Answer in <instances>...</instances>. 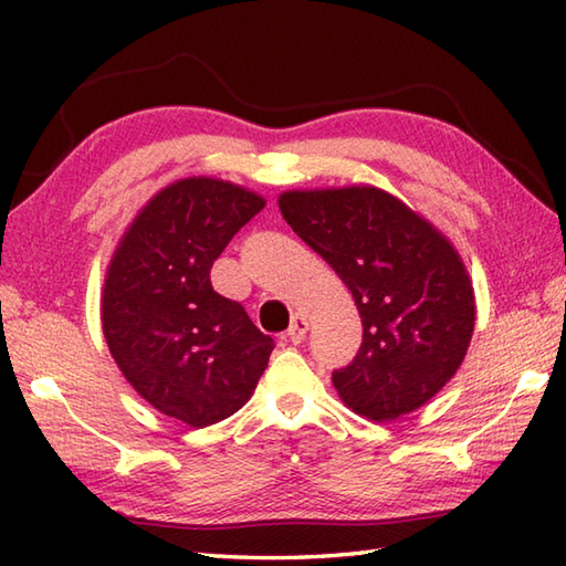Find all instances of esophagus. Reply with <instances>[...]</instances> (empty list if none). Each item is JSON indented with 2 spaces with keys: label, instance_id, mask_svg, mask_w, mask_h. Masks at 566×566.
Here are the masks:
<instances>
[{
  "label": "esophagus",
  "instance_id": "34e87169",
  "mask_svg": "<svg viewBox=\"0 0 566 566\" xmlns=\"http://www.w3.org/2000/svg\"><path fill=\"white\" fill-rule=\"evenodd\" d=\"M290 328H294V331H296V328H298V326H296V316H294V318H292V326H290Z\"/></svg>",
  "mask_w": 566,
  "mask_h": 566
}]
</instances>
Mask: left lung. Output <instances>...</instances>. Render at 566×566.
I'll return each instance as SVG.
<instances>
[{
  "label": "left lung",
  "mask_w": 566,
  "mask_h": 566,
  "mask_svg": "<svg viewBox=\"0 0 566 566\" xmlns=\"http://www.w3.org/2000/svg\"><path fill=\"white\" fill-rule=\"evenodd\" d=\"M264 199L216 177L158 191L106 268L102 328L126 381L191 428L233 416L255 391L274 340L213 292L211 268Z\"/></svg>",
  "instance_id": "8db88e82"
}]
</instances>
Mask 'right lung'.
<instances>
[{"instance_id": "right-lung-1", "label": "right lung", "mask_w": 566, "mask_h": 566, "mask_svg": "<svg viewBox=\"0 0 566 566\" xmlns=\"http://www.w3.org/2000/svg\"><path fill=\"white\" fill-rule=\"evenodd\" d=\"M282 216L340 276L363 321L355 359L333 371L347 408L396 420L428 403L472 343L474 290L436 226L377 187L292 189Z\"/></svg>"}]
</instances>
